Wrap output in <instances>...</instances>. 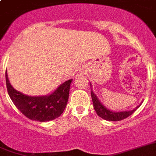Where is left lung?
I'll list each match as a JSON object with an SVG mask.
<instances>
[{
  "label": "left lung",
  "mask_w": 156,
  "mask_h": 156,
  "mask_svg": "<svg viewBox=\"0 0 156 156\" xmlns=\"http://www.w3.org/2000/svg\"><path fill=\"white\" fill-rule=\"evenodd\" d=\"M91 86V95H92V102H93L94 109L95 110L96 113L99 116H100L101 118L104 119V120H108V121H119V120H122L123 119L127 118L129 116L132 114L137 108L139 107L141 105L142 102L140 103L138 106L134 109L131 110H125V111H113L111 109H108L107 107L102 104L100 102L98 97L96 96L94 92L92 91V84L90 83Z\"/></svg>",
  "instance_id": "left-lung-1"
}]
</instances>
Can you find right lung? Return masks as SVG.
<instances>
[{
  "mask_svg": "<svg viewBox=\"0 0 156 156\" xmlns=\"http://www.w3.org/2000/svg\"><path fill=\"white\" fill-rule=\"evenodd\" d=\"M8 95L15 106L27 118L40 122L50 121L62 114L68 103L70 85L72 79L61 84L52 93L41 96H32L16 90L10 83L5 73Z\"/></svg>",
  "mask_w": 156,
  "mask_h": 156,
  "instance_id": "right-lung-1",
  "label": "right lung"
}]
</instances>
